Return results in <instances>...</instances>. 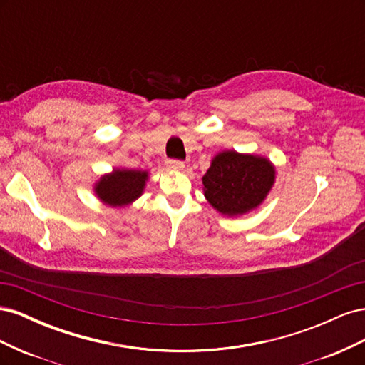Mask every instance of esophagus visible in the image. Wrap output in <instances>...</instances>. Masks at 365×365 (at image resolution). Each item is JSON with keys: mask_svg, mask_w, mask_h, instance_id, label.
Masks as SVG:
<instances>
[{"mask_svg": "<svg viewBox=\"0 0 365 365\" xmlns=\"http://www.w3.org/2000/svg\"><path fill=\"white\" fill-rule=\"evenodd\" d=\"M168 168H169L170 170L180 172V170H184L185 164H184L182 161H178V160H169V161H168Z\"/></svg>", "mask_w": 365, "mask_h": 365, "instance_id": "34e87169", "label": "esophagus"}]
</instances>
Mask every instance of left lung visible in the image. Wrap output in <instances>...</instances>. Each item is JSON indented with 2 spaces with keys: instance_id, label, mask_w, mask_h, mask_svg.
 I'll use <instances>...</instances> for the list:
<instances>
[{
  "instance_id": "1",
  "label": "left lung",
  "mask_w": 365,
  "mask_h": 365,
  "mask_svg": "<svg viewBox=\"0 0 365 365\" xmlns=\"http://www.w3.org/2000/svg\"><path fill=\"white\" fill-rule=\"evenodd\" d=\"M274 182L275 165L267 157L222 150L202 176V190L219 215L239 217L259 208Z\"/></svg>"
}]
</instances>
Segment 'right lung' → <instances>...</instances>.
<instances>
[{"mask_svg":"<svg viewBox=\"0 0 365 365\" xmlns=\"http://www.w3.org/2000/svg\"><path fill=\"white\" fill-rule=\"evenodd\" d=\"M148 181V170L113 169L94 182L93 190L97 200L105 205L128 207L145 193Z\"/></svg>","mask_w":365,"mask_h":365,"instance_id":"right-lung-1","label":"right lung"}]
</instances>
